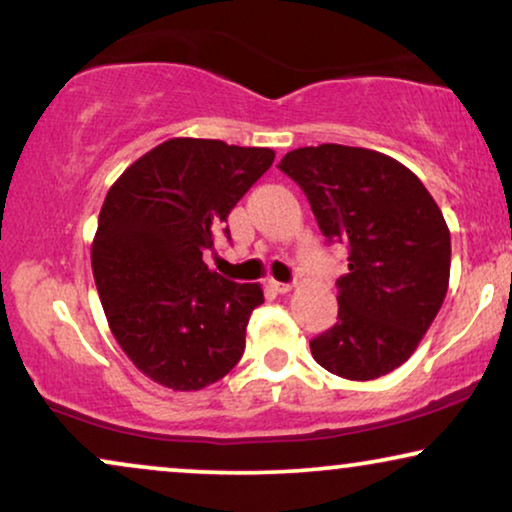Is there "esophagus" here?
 Segmentation results:
<instances>
[{"instance_id":"34e87169","label":"esophagus","mask_w":512,"mask_h":512,"mask_svg":"<svg viewBox=\"0 0 512 512\" xmlns=\"http://www.w3.org/2000/svg\"><path fill=\"white\" fill-rule=\"evenodd\" d=\"M270 286L272 289H275L277 293H289L291 289H293V284H284V282H275V279H272L270 282Z\"/></svg>"}]
</instances>
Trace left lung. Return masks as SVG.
<instances>
[{
  "label": "left lung",
  "instance_id": "8db88e82",
  "mask_svg": "<svg viewBox=\"0 0 512 512\" xmlns=\"http://www.w3.org/2000/svg\"><path fill=\"white\" fill-rule=\"evenodd\" d=\"M310 200L328 242H347L338 321L310 340L314 361L345 380H375L415 352L450 284V230L422 181L398 160L319 144L277 165Z\"/></svg>",
  "mask_w": 512,
  "mask_h": 512
}]
</instances>
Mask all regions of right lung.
<instances>
[{"label": "right lung", "instance_id": "obj_1", "mask_svg": "<svg viewBox=\"0 0 512 512\" xmlns=\"http://www.w3.org/2000/svg\"><path fill=\"white\" fill-rule=\"evenodd\" d=\"M275 151L221 139H167L125 170L104 198L93 275L109 328L153 382L198 391L237 366L263 303L202 261L230 209L270 170Z\"/></svg>", "mask_w": 512, "mask_h": 512}]
</instances>
